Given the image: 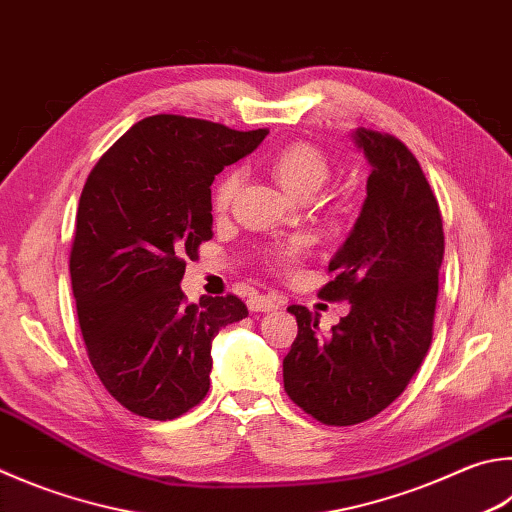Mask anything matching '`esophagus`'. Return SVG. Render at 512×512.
<instances>
[{
  "mask_svg": "<svg viewBox=\"0 0 512 512\" xmlns=\"http://www.w3.org/2000/svg\"><path fill=\"white\" fill-rule=\"evenodd\" d=\"M280 306V300L271 295H253L248 300V309L250 311H275Z\"/></svg>",
  "mask_w": 512,
  "mask_h": 512,
  "instance_id": "esophagus-1",
  "label": "esophagus"
}]
</instances>
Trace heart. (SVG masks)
Instances as JSON below:
<instances>
[{
	"instance_id": "b5f03b06",
	"label": "heart",
	"mask_w": 512,
	"mask_h": 512,
	"mask_svg": "<svg viewBox=\"0 0 512 512\" xmlns=\"http://www.w3.org/2000/svg\"><path fill=\"white\" fill-rule=\"evenodd\" d=\"M268 167H271L277 183H280L286 192L297 194V197L318 190L331 174L329 159L311 143H291L282 147V150H277L273 154ZM237 188L239 172H228L221 176V181L215 188V208L221 212L228 210L232 199H235ZM300 248L302 241H291V244L277 248L273 253V259L280 266L293 264L297 253H300Z\"/></svg>"
}]
</instances>
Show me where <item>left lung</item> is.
<instances>
[{
  "mask_svg": "<svg viewBox=\"0 0 512 512\" xmlns=\"http://www.w3.org/2000/svg\"><path fill=\"white\" fill-rule=\"evenodd\" d=\"M353 143L371 165L367 199L331 257L324 300L351 304L329 338L318 313L293 304L297 338L284 358V389L327 425H356L405 392L432 342L443 221L430 183L398 138L358 127Z\"/></svg>",
  "mask_w": 512,
  "mask_h": 512,
  "instance_id": "1",
  "label": "left lung"
}]
</instances>
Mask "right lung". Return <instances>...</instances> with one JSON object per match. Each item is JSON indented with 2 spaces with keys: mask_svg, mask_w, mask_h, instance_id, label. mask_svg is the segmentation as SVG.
I'll return each instance as SVG.
<instances>
[{
  "mask_svg": "<svg viewBox=\"0 0 512 512\" xmlns=\"http://www.w3.org/2000/svg\"><path fill=\"white\" fill-rule=\"evenodd\" d=\"M268 129L159 114L109 147L80 194L69 271L91 365L116 401L170 421L208 394L212 340L248 315L235 295L185 300V259L212 237L210 185Z\"/></svg>",
  "mask_w": 512,
  "mask_h": 512,
  "instance_id": "right-lung-1",
  "label": "right lung"
}]
</instances>
